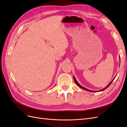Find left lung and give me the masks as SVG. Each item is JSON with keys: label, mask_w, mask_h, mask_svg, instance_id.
Returning a JSON list of instances; mask_svg holds the SVG:
<instances>
[{"label": "left lung", "mask_w": 127, "mask_h": 127, "mask_svg": "<svg viewBox=\"0 0 127 127\" xmlns=\"http://www.w3.org/2000/svg\"><path fill=\"white\" fill-rule=\"evenodd\" d=\"M73 78H74V82H75V84H77L79 87L80 88H82V89H84V90H87V91H88V92H102V91H103V90H104L105 89H106L107 88H108V87H109L110 86V85L111 84V83L112 82H113V81L114 80V79H115V78L113 79V80H112L110 82V84H108L106 87L105 88H103V89H101V90H98V91H93V90H89V89H86V88H85V87H82V86H81L79 84V83L78 82V81H77V80H76V79H75V78L74 77H73Z\"/></svg>", "instance_id": "1"}]
</instances>
